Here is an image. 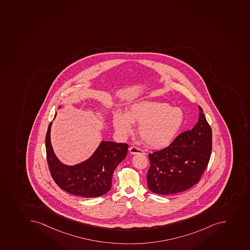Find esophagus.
I'll return each instance as SVG.
<instances>
[{"label": "esophagus", "mask_w": 250, "mask_h": 250, "mask_svg": "<svg viewBox=\"0 0 250 250\" xmlns=\"http://www.w3.org/2000/svg\"><path fill=\"white\" fill-rule=\"evenodd\" d=\"M129 151H130L131 154L133 155L145 154V152H144L143 150L140 149V148H138V147H135V146H131V147L129 148Z\"/></svg>", "instance_id": "esophagus-1"}]
</instances>
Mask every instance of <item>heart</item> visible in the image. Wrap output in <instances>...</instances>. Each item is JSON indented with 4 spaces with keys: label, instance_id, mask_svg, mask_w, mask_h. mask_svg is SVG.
<instances>
[{
    "label": "heart",
    "instance_id": "heart-1",
    "mask_svg": "<svg viewBox=\"0 0 250 250\" xmlns=\"http://www.w3.org/2000/svg\"><path fill=\"white\" fill-rule=\"evenodd\" d=\"M184 115L179 108L156 101H138L127 109L126 114L115 113L113 125L123 137L131 133L133 124H139L138 132L143 141L152 148L168 146L179 131Z\"/></svg>",
    "mask_w": 250,
    "mask_h": 250
}]
</instances>
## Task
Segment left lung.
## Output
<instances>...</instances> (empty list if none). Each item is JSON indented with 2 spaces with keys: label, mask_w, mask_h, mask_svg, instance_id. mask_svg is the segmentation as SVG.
<instances>
[{
  "label": "left lung",
  "mask_w": 250,
  "mask_h": 250,
  "mask_svg": "<svg viewBox=\"0 0 250 250\" xmlns=\"http://www.w3.org/2000/svg\"><path fill=\"white\" fill-rule=\"evenodd\" d=\"M189 131L180 134L168 147L148 155L147 187L163 195L183 192L198 183L210 160L212 132L203 109Z\"/></svg>",
  "instance_id": "left-lung-1"
}]
</instances>
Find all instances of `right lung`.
Here are the masks:
<instances>
[{
  "instance_id": "obj_1",
  "label": "right lung",
  "mask_w": 250,
  "mask_h": 250,
  "mask_svg": "<svg viewBox=\"0 0 250 250\" xmlns=\"http://www.w3.org/2000/svg\"><path fill=\"white\" fill-rule=\"evenodd\" d=\"M61 107L60 105L59 109ZM52 124L51 122L45 143L50 173L56 184L69 194L84 198L106 194L112 186L115 168L127 154L128 145L103 140L89 158L74 166H67L54 152L51 143Z\"/></svg>"
}]
</instances>
